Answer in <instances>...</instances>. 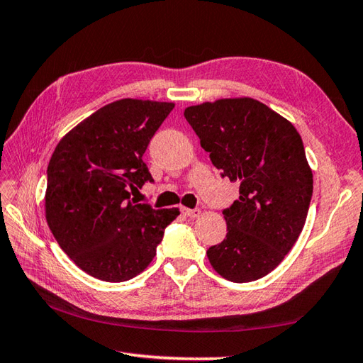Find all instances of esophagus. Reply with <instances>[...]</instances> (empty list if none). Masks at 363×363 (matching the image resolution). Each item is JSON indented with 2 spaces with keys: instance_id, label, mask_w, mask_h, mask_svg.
<instances>
[{
  "instance_id": "1",
  "label": "esophagus",
  "mask_w": 363,
  "mask_h": 363,
  "mask_svg": "<svg viewBox=\"0 0 363 363\" xmlns=\"http://www.w3.org/2000/svg\"><path fill=\"white\" fill-rule=\"evenodd\" d=\"M181 212H182L184 216H187V218H198L199 213H201V210H199V208H187V207H182Z\"/></svg>"
}]
</instances>
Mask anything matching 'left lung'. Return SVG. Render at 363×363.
<instances>
[{
    "label": "left lung",
    "mask_w": 363,
    "mask_h": 363,
    "mask_svg": "<svg viewBox=\"0 0 363 363\" xmlns=\"http://www.w3.org/2000/svg\"><path fill=\"white\" fill-rule=\"evenodd\" d=\"M184 116L221 178L240 181V198L223 210L225 238L207 250L210 264L233 283L263 278L298 240L313 198L300 134L249 97L189 106Z\"/></svg>",
    "instance_id": "1"
}]
</instances>
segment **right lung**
<instances>
[{
    "label": "right lung",
    "mask_w": 363,
    "mask_h": 363,
    "mask_svg": "<svg viewBox=\"0 0 363 363\" xmlns=\"http://www.w3.org/2000/svg\"><path fill=\"white\" fill-rule=\"evenodd\" d=\"M173 104L123 99L100 108L58 143L48 165L46 220L82 271L131 280L156 255L178 208L138 204L131 193L153 178L143 153Z\"/></svg>",
    "instance_id": "obj_1"
}]
</instances>
